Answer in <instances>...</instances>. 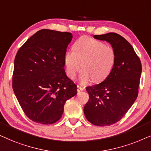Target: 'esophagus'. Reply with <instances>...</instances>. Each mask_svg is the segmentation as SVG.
Returning <instances> with one entry per match:
<instances>
[{"label": "esophagus", "instance_id": "34e87169", "mask_svg": "<svg viewBox=\"0 0 151 151\" xmlns=\"http://www.w3.org/2000/svg\"><path fill=\"white\" fill-rule=\"evenodd\" d=\"M83 90H84V89H83V88H82L81 86H79V85L77 86V91H78V92L83 91Z\"/></svg>", "mask_w": 151, "mask_h": 151}]
</instances>
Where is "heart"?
<instances>
[{"label":"heart","instance_id":"1","mask_svg":"<svg viewBox=\"0 0 151 151\" xmlns=\"http://www.w3.org/2000/svg\"><path fill=\"white\" fill-rule=\"evenodd\" d=\"M72 50L66 52L63 57L66 74L74 79L82 67L83 70L79 77L82 83L91 79L94 83L104 81L115 64L116 55L114 48L90 37L77 39L72 45Z\"/></svg>","mask_w":151,"mask_h":151}]
</instances>
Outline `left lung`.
<instances>
[{
    "label": "left lung",
    "mask_w": 151,
    "mask_h": 151,
    "mask_svg": "<svg viewBox=\"0 0 151 151\" xmlns=\"http://www.w3.org/2000/svg\"><path fill=\"white\" fill-rule=\"evenodd\" d=\"M94 38L109 42L115 50L116 59L104 81L86 88L89 99L83 111L94 125L110 126L125 115L137 97L142 63L132 46L121 35L110 32Z\"/></svg>",
    "instance_id": "obj_1"
}]
</instances>
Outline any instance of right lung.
Segmentation results:
<instances>
[{"mask_svg":"<svg viewBox=\"0 0 151 151\" xmlns=\"http://www.w3.org/2000/svg\"><path fill=\"white\" fill-rule=\"evenodd\" d=\"M72 34L43 29L19 48L14 59L12 88L26 116L41 124L61 119L68 99L77 94L66 76L63 57Z\"/></svg>","mask_w":151,"mask_h":151,"instance_id":"obj_1","label":"right lung"}]
</instances>
